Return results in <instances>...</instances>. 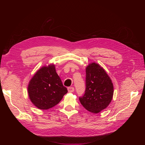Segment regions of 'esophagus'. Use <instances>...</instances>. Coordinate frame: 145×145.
Segmentation results:
<instances>
[{
  "mask_svg": "<svg viewBox=\"0 0 145 145\" xmlns=\"http://www.w3.org/2000/svg\"><path fill=\"white\" fill-rule=\"evenodd\" d=\"M68 91L69 93H72V92L74 91V88L73 87H69L68 88Z\"/></svg>",
  "mask_w": 145,
  "mask_h": 145,
  "instance_id": "obj_1",
  "label": "esophagus"
}]
</instances>
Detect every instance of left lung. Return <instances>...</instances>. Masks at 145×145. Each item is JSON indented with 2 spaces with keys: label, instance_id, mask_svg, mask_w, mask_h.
<instances>
[{
  "label": "left lung",
  "instance_id": "obj_1",
  "mask_svg": "<svg viewBox=\"0 0 145 145\" xmlns=\"http://www.w3.org/2000/svg\"><path fill=\"white\" fill-rule=\"evenodd\" d=\"M113 94V83L105 69L98 63L88 64L86 68L85 93L79 98L83 106L97 114L108 106Z\"/></svg>",
  "mask_w": 145,
  "mask_h": 145
}]
</instances>
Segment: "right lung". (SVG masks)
<instances>
[{"mask_svg": "<svg viewBox=\"0 0 145 145\" xmlns=\"http://www.w3.org/2000/svg\"><path fill=\"white\" fill-rule=\"evenodd\" d=\"M68 93L57 74L55 65L43 66L34 74L28 86L31 102L40 109H48L57 105Z\"/></svg>", "mask_w": 145, "mask_h": 145, "instance_id": "1", "label": "right lung"}]
</instances>
